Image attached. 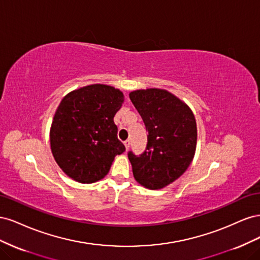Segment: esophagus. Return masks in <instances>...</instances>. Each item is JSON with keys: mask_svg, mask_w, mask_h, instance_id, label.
I'll list each match as a JSON object with an SVG mask.
<instances>
[{"mask_svg": "<svg viewBox=\"0 0 260 260\" xmlns=\"http://www.w3.org/2000/svg\"><path fill=\"white\" fill-rule=\"evenodd\" d=\"M123 144H124V146H125V148H129L130 147V140H125L124 142H123Z\"/></svg>", "mask_w": 260, "mask_h": 260, "instance_id": "esophagus-1", "label": "esophagus"}]
</instances>
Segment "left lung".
I'll list each match as a JSON object with an SVG mask.
<instances>
[{"mask_svg":"<svg viewBox=\"0 0 260 260\" xmlns=\"http://www.w3.org/2000/svg\"><path fill=\"white\" fill-rule=\"evenodd\" d=\"M129 96L148 132L145 152L128 154L133 177L144 187L159 190L182 176L194 158L195 117L182 100L167 90H136Z\"/></svg>","mask_w":260,"mask_h":260,"instance_id":"1","label":"left lung"}]
</instances>
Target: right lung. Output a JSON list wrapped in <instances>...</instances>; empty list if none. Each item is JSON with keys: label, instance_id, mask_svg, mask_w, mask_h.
Segmentation results:
<instances>
[{"label": "right lung", "instance_id": "add662e5", "mask_svg": "<svg viewBox=\"0 0 260 260\" xmlns=\"http://www.w3.org/2000/svg\"><path fill=\"white\" fill-rule=\"evenodd\" d=\"M123 93L107 84H90L64 96L50 129L51 151L64 174L80 183L103 179L116 155L125 151L114 117Z\"/></svg>", "mask_w": 260, "mask_h": 260}]
</instances>
